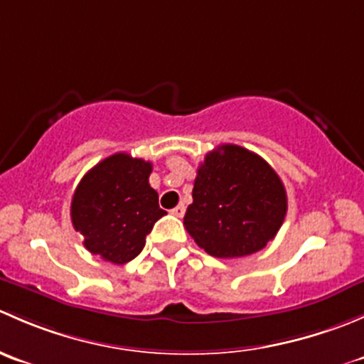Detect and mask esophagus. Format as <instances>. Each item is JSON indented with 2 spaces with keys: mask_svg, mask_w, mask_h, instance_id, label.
Masks as SVG:
<instances>
[{
  "mask_svg": "<svg viewBox=\"0 0 364 364\" xmlns=\"http://www.w3.org/2000/svg\"><path fill=\"white\" fill-rule=\"evenodd\" d=\"M185 204H178V205H176V208L174 209H172V215H174V216H179V218H181V216L183 215H185Z\"/></svg>",
  "mask_w": 364,
  "mask_h": 364,
  "instance_id": "34e87169",
  "label": "esophagus"
}]
</instances>
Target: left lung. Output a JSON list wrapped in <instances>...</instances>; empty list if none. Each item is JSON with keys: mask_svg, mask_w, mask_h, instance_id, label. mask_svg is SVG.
Segmentation results:
<instances>
[{"mask_svg": "<svg viewBox=\"0 0 364 364\" xmlns=\"http://www.w3.org/2000/svg\"><path fill=\"white\" fill-rule=\"evenodd\" d=\"M185 227L200 248L218 259L262 250L280 230L287 193L266 160L236 144L205 155L197 168Z\"/></svg>", "mask_w": 364, "mask_h": 364, "instance_id": "left-lung-1", "label": "left lung"}]
</instances>
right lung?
<instances>
[{
  "label": "right lung",
  "instance_id": "add662e5",
  "mask_svg": "<svg viewBox=\"0 0 364 364\" xmlns=\"http://www.w3.org/2000/svg\"><path fill=\"white\" fill-rule=\"evenodd\" d=\"M153 165L116 153L84 174L72 197L73 229L84 247L112 264H127L142 252L146 236L165 215L149 186Z\"/></svg>",
  "mask_w": 364,
  "mask_h": 364
}]
</instances>
